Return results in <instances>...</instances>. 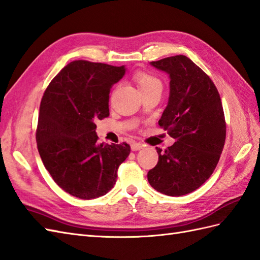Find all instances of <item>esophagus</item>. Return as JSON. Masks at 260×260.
<instances>
[{"instance_id":"1","label":"esophagus","mask_w":260,"mask_h":260,"mask_svg":"<svg viewBox=\"0 0 260 260\" xmlns=\"http://www.w3.org/2000/svg\"><path fill=\"white\" fill-rule=\"evenodd\" d=\"M143 147H144V146L142 144H139V143H132V145H131V148H132L133 151L141 150Z\"/></svg>"}]
</instances>
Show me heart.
<instances>
[{"mask_svg": "<svg viewBox=\"0 0 260 260\" xmlns=\"http://www.w3.org/2000/svg\"><path fill=\"white\" fill-rule=\"evenodd\" d=\"M134 79H135V82L141 92L145 91V90L152 89V88H161L160 80L156 78L155 76L150 75V73L137 72L134 76Z\"/></svg>", "mask_w": 260, "mask_h": 260, "instance_id": "b5f03b06", "label": "heart"}]
</instances>
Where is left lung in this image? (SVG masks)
Returning a JSON list of instances; mask_svg holds the SVG:
<instances>
[{"label": "left lung", "mask_w": 260, "mask_h": 260, "mask_svg": "<svg viewBox=\"0 0 260 260\" xmlns=\"http://www.w3.org/2000/svg\"><path fill=\"white\" fill-rule=\"evenodd\" d=\"M170 78L168 104L158 124L177 142L165 151L148 182L160 193L181 197L208 180L221 157L226 137L224 111L215 84L183 55L151 61Z\"/></svg>", "instance_id": "left-lung-1"}]
</instances>
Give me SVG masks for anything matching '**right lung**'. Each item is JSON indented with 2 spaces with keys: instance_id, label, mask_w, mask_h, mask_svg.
I'll use <instances>...</instances> for the list:
<instances>
[{
  "instance_id": "1",
  "label": "right lung",
  "mask_w": 260,
  "mask_h": 260,
  "mask_svg": "<svg viewBox=\"0 0 260 260\" xmlns=\"http://www.w3.org/2000/svg\"><path fill=\"white\" fill-rule=\"evenodd\" d=\"M125 67L75 60L51 80L39 108L36 142L45 168L73 197L90 200L114 187L128 144H100L95 121L110 115L113 84Z\"/></svg>"
}]
</instances>
